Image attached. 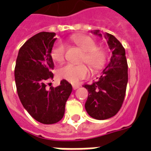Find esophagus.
<instances>
[{"label": "esophagus", "mask_w": 151, "mask_h": 151, "mask_svg": "<svg viewBox=\"0 0 151 151\" xmlns=\"http://www.w3.org/2000/svg\"><path fill=\"white\" fill-rule=\"evenodd\" d=\"M79 87H80V85H78V84H77V85H73V89L74 90L78 89Z\"/></svg>", "instance_id": "esophagus-1"}]
</instances>
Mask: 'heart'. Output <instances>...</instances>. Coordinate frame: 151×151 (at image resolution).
<instances>
[{
	"instance_id": "heart-1",
	"label": "heart",
	"mask_w": 151,
	"mask_h": 151,
	"mask_svg": "<svg viewBox=\"0 0 151 151\" xmlns=\"http://www.w3.org/2000/svg\"><path fill=\"white\" fill-rule=\"evenodd\" d=\"M70 41L83 51L81 62L86 63L93 70H99L106 62V52L102 48L96 47V42L87 35H73ZM51 56L54 61L63 63L66 57V45L59 41L55 43L51 51ZM89 69L85 64L72 65L66 64L61 66L57 71L59 78L70 83H77L88 75Z\"/></svg>"
}]
</instances>
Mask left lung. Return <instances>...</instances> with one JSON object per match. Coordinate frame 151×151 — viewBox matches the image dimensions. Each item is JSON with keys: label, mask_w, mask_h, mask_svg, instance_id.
Returning <instances> with one entry per match:
<instances>
[{"label": "left lung", "mask_w": 151, "mask_h": 151, "mask_svg": "<svg viewBox=\"0 0 151 151\" xmlns=\"http://www.w3.org/2000/svg\"><path fill=\"white\" fill-rule=\"evenodd\" d=\"M95 34H99L96 30ZM105 37L112 56L109 65L102 72L98 80L91 85L85 84L88 96L85 110L92 117L105 120L117 114L124 102L128 83V63L125 50L118 40L112 34L106 33Z\"/></svg>", "instance_id": "left-lung-1"}]
</instances>
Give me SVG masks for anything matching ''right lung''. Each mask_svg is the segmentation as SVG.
Here are the masks:
<instances>
[{
	"instance_id": "right-lung-1",
	"label": "right lung",
	"mask_w": 151,
	"mask_h": 151,
	"mask_svg": "<svg viewBox=\"0 0 151 151\" xmlns=\"http://www.w3.org/2000/svg\"><path fill=\"white\" fill-rule=\"evenodd\" d=\"M55 33L41 32L27 40L20 48L15 67L16 89L27 112L37 122L51 124L59 122L72 85L62 80L57 87L47 88V81L53 78L54 63L51 51Z\"/></svg>"
}]
</instances>
